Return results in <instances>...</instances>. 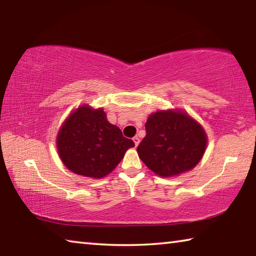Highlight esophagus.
I'll return each instance as SVG.
<instances>
[{"label":"esophagus","mask_w":256,"mask_h":256,"mask_svg":"<svg viewBox=\"0 0 256 256\" xmlns=\"http://www.w3.org/2000/svg\"><path fill=\"white\" fill-rule=\"evenodd\" d=\"M133 141H134V144H136V146H138V144H140V138H138V136H134Z\"/></svg>","instance_id":"34e87169"}]
</instances>
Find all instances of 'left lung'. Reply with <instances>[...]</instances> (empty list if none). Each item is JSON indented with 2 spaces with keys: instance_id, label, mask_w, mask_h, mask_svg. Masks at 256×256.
Returning <instances> with one entry per match:
<instances>
[{
  "instance_id": "1",
  "label": "left lung",
  "mask_w": 256,
  "mask_h": 256,
  "mask_svg": "<svg viewBox=\"0 0 256 256\" xmlns=\"http://www.w3.org/2000/svg\"><path fill=\"white\" fill-rule=\"evenodd\" d=\"M146 131L136 148L138 154L160 177H174L192 170L206 152L208 136L204 128L178 108L150 114Z\"/></svg>"
}]
</instances>
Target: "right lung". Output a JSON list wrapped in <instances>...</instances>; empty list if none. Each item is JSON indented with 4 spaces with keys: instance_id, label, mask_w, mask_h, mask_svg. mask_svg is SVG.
<instances>
[{
    "instance_id": "obj_1",
    "label": "right lung",
    "mask_w": 256,
    "mask_h": 256,
    "mask_svg": "<svg viewBox=\"0 0 256 256\" xmlns=\"http://www.w3.org/2000/svg\"><path fill=\"white\" fill-rule=\"evenodd\" d=\"M134 142L107 120L102 108L88 104L73 110L56 136L58 157L74 174L102 178L115 170Z\"/></svg>"
}]
</instances>
